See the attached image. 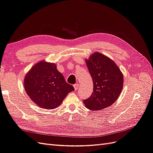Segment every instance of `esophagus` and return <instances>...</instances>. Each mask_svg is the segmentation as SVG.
I'll return each instance as SVG.
<instances>
[{
	"label": "esophagus",
	"instance_id": "esophagus-1",
	"mask_svg": "<svg viewBox=\"0 0 153 153\" xmlns=\"http://www.w3.org/2000/svg\"><path fill=\"white\" fill-rule=\"evenodd\" d=\"M73 86H74V88H75V90H77V89H78V84H74Z\"/></svg>",
	"mask_w": 153,
	"mask_h": 153
}]
</instances>
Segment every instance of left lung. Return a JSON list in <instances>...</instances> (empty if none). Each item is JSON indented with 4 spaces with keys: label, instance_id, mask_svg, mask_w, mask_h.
Returning a JSON list of instances; mask_svg holds the SVG:
<instances>
[{
    "label": "left lung",
    "instance_id": "1",
    "mask_svg": "<svg viewBox=\"0 0 153 153\" xmlns=\"http://www.w3.org/2000/svg\"><path fill=\"white\" fill-rule=\"evenodd\" d=\"M85 62L93 78V92L83 100L84 104L93 111L109 107L122 90L123 77L120 69L112 60L100 53H94Z\"/></svg>",
    "mask_w": 153,
    "mask_h": 153
}]
</instances>
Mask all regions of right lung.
<instances>
[{
	"instance_id": "add662e5",
	"label": "right lung",
	"mask_w": 153,
	"mask_h": 153,
	"mask_svg": "<svg viewBox=\"0 0 153 153\" xmlns=\"http://www.w3.org/2000/svg\"><path fill=\"white\" fill-rule=\"evenodd\" d=\"M24 88L33 102L46 109L59 106L68 94L75 90L55 64L44 61L35 64L27 73Z\"/></svg>"
}]
</instances>
